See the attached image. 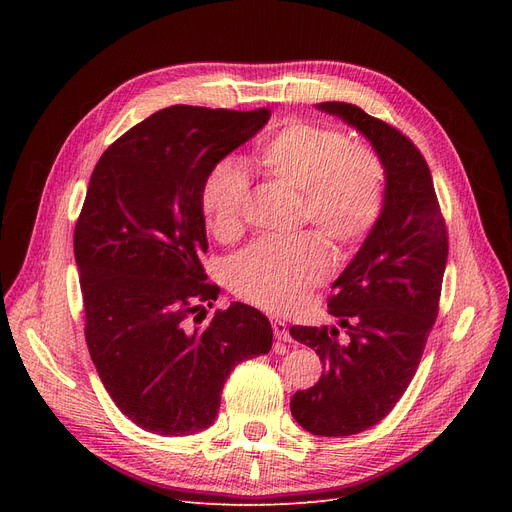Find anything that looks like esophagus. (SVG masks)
Listing matches in <instances>:
<instances>
[{
    "instance_id": "esophagus-1",
    "label": "esophagus",
    "mask_w": 512,
    "mask_h": 512,
    "mask_svg": "<svg viewBox=\"0 0 512 512\" xmlns=\"http://www.w3.org/2000/svg\"><path fill=\"white\" fill-rule=\"evenodd\" d=\"M272 328H274V336L278 338V340H282V342H288L290 340V334H288V328H286V324L282 319H272Z\"/></svg>"
}]
</instances>
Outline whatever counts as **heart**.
<instances>
[{
    "mask_svg": "<svg viewBox=\"0 0 512 512\" xmlns=\"http://www.w3.org/2000/svg\"><path fill=\"white\" fill-rule=\"evenodd\" d=\"M261 164L276 180L303 195V218L338 247L355 245L384 207L386 170L378 153L348 145L338 128L292 120L261 149ZM249 193L240 161L226 157L205 176L199 205L211 232H238ZM330 274V259L313 234L263 238L228 263V286L236 297L267 311H290Z\"/></svg>",
    "mask_w": 512,
    "mask_h": 512,
    "instance_id": "obj_1",
    "label": "heart"
}]
</instances>
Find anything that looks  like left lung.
<instances>
[{"mask_svg": "<svg viewBox=\"0 0 512 512\" xmlns=\"http://www.w3.org/2000/svg\"><path fill=\"white\" fill-rule=\"evenodd\" d=\"M317 110L357 128L386 170L380 218L328 299L348 342H338V328H290L326 369L290 398L292 417L334 438L380 423L409 388L438 317L448 236L432 172L409 137L353 103L324 101Z\"/></svg>", "mask_w": 512, "mask_h": 512, "instance_id": "left-lung-1", "label": "left lung"}]
</instances>
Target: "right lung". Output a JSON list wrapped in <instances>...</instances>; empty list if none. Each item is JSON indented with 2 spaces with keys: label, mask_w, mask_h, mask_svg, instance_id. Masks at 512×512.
I'll return each instance as SVG.
<instances>
[{
  "label": "right lung",
  "mask_w": 512,
  "mask_h": 512,
  "mask_svg": "<svg viewBox=\"0 0 512 512\" xmlns=\"http://www.w3.org/2000/svg\"><path fill=\"white\" fill-rule=\"evenodd\" d=\"M270 116L172 105L124 132L91 174L74 228L85 338L105 390L145 432L209 427L230 371L272 348L270 321L245 303L199 326L220 294L201 265V184Z\"/></svg>",
  "instance_id": "add662e5"
}]
</instances>
